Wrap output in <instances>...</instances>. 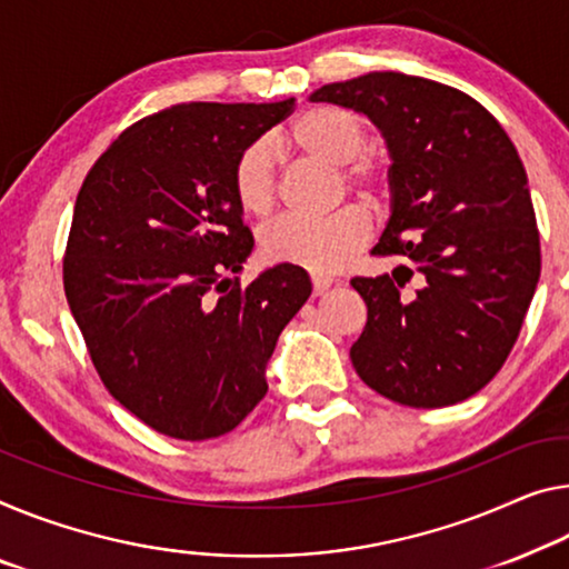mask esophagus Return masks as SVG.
<instances>
[{
  "mask_svg": "<svg viewBox=\"0 0 569 569\" xmlns=\"http://www.w3.org/2000/svg\"><path fill=\"white\" fill-rule=\"evenodd\" d=\"M333 284V279L330 277H322V274H312V292L315 295H322V292H328V287Z\"/></svg>",
  "mask_w": 569,
  "mask_h": 569,
  "instance_id": "1",
  "label": "esophagus"
}]
</instances>
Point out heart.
<instances>
[{
	"label": "heart",
	"mask_w": 569,
	"mask_h": 569,
	"mask_svg": "<svg viewBox=\"0 0 569 569\" xmlns=\"http://www.w3.org/2000/svg\"><path fill=\"white\" fill-rule=\"evenodd\" d=\"M287 139L297 152L312 160L338 164L348 190L376 200L387 186L379 157L361 152L369 129L358 113L340 107H312L292 121ZM231 186L236 203L249 216L272 213L277 203V174L272 152L264 142L249 144L233 164ZM369 218L356 206L322 218L282 216L261 229L259 247L267 261L297 264L310 272H333L366 241Z\"/></svg>",
	"instance_id": "obj_1"
}]
</instances>
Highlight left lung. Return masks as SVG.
<instances>
[{
	"label": "left lung",
	"mask_w": 569,
	"mask_h": 569,
	"mask_svg": "<svg viewBox=\"0 0 569 569\" xmlns=\"http://www.w3.org/2000/svg\"><path fill=\"white\" fill-rule=\"evenodd\" d=\"M366 113L391 157V216L373 254L391 274L353 277L369 320L356 373L405 407L458 405L486 387L517 343L541 254L527 170L476 99L419 76L376 71L310 93ZM415 271L420 287L401 296Z\"/></svg>",
	"instance_id": "8db88e82"
}]
</instances>
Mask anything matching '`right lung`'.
Here are the masks:
<instances>
[{
  "mask_svg": "<svg viewBox=\"0 0 569 569\" xmlns=\"http://www.w3.org/2000/svg\"><path fill=\"white\" fill-rule=\"evenodd\" d=\"M178 103L121 132L76 198L63 284L109 395L174 440L231 432L267 395L277 338L312 292L277 264L241 287L254 249L231 172L292 111Z\"/></svg>",
  "mask_w": 569,
  "mask_h": 569,
  "instance_id": "1",
  "label": "right lung"
}]
</instances>
